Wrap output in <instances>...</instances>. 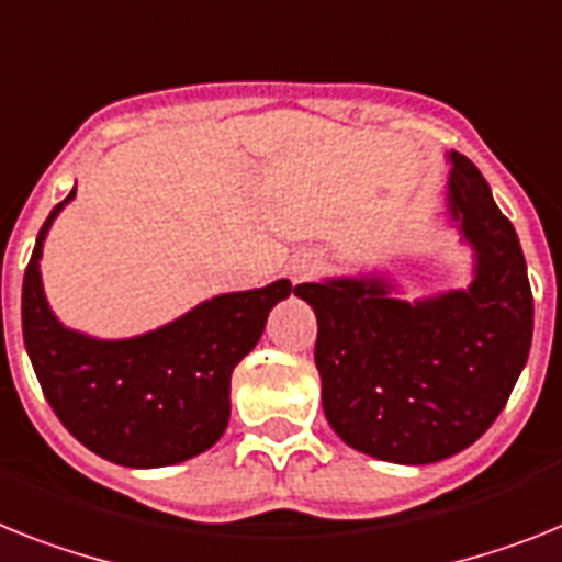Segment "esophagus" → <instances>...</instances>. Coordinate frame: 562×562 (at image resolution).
<instances>
[{"label":"esophagus","mask_w":562,"mask_h":562,"mask_svg":"<svg viewBox=\"0 0 562 562\" xmlns=\"http://www.w3.org/2000/svg\"><path fill=\"white\" fill-rule=\"evenodd\" d=\"M319 271V259L311 257V254H303V257H296L289 262V277L291 282H303L311 280L314 273Z\"/></svg>","instance_id":"1"}]
</instances>
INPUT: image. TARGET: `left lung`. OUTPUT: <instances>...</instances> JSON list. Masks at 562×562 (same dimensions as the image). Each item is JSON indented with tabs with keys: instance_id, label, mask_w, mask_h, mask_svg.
Instances as JSON below:
<instances>
[{
	"instance_id": "1",
	"label": "left lung",
	"mask_w": 562,
	"mask_h": 562,
	"mask_svg": "<svg viewBox=\"0 0 562 562\" xmlns=\"http://www.w3.org/2000/svg\"><path fill=\"white\" fill-rule=\"evenodd\" d=\"M446 159V214L474 257L469 289L408 303L383 271L294 289L317 314L328 426L385 463L428 465L469 449L529 360L535 300L517 231L474 162L457 150Z\"/></svg>"
}]
</instances>
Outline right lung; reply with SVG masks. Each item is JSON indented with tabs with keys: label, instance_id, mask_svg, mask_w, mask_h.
Segmentation results:
<instances>
[{
	"label": "right lung",
	"instance_id": "1",
	"mask_svg": "<svg viewBox=\"0 0 562 562\" xmlns=\"http://www.w3.org/2000/svg\"><path fill=\"white\" fill-rule=\"evenodd\" d=\"M77 186L42 225L25 282L22 334L45 400L85 449L128 469H162L209 451L231 417V374L266 331L289 280L193 305L154 331L99 339L59 323L42 289V245Z\"/></svg>",
	"mask_w": 562,
	"mask_h": 562
}]
</instances>
